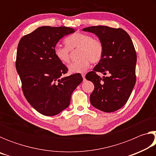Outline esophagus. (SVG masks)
Instances as JSON below:
<instances>
[{"label": "esophagus", "instance_id": "1", "mask_svg": "<svg viewBox=\"0 0 156 156\" xmlns=\"http://www.w3.org/2000/svg\"><path fill=\"white\" fill-rule=\"evenodd\" d=\"M82 76H83V80H85V74H84V73H83V74H82Z\"/></svg>", "mask_w": 156, "mask_h": 156}]
</instances>
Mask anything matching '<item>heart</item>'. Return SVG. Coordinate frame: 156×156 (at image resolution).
<instances>
[{"label":"heart","instance_id":"obj_1","mask_svg":"<svg viewBox=\"0 0 156 156\" xmlns=\"http://www.w3.org/2000/svg\"><path fill=\"white\" fill-rule=\"evenodd\" d=\"M67 47L57 44L54 49L56 58L63 64H67L70 60V51L77 49L78 60L69 65L72 73H83L89 68L90 62L98 63L103 55V45L97 39L92 38L88 34L76 32L67 37L65 40Z\"/></svg>","mask_w":156,"mask_h":156}]
</instances>
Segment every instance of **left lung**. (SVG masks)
Instances as JSON below:
<instances>
[{"label": "left lung", "instance_id": "obj_1", "mask_svg": "<svg viewBox=\"0 0 156 156\" xmlns=\"http://www.w3.org/2000/svg\"><path fill=\"white\" fill-rule=\"evenodd\" d=\"M83 30L96 34L104 49L102 59L85 76L94 84L90 102L104 112H115L126 104L136 84L137 56L133 42L121 28L99 25ZM97 72L109 76L101 78Z\"/></svg>", "mask_w": 156, "mask_h": 156}]
</instances>
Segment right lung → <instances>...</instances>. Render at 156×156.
<instances>
[{
    "label": "right lung",
    "instance_id": "add662e5",
    "mask_svg": "<svg viewBox=\"0 0 156 156\" xmlns=\"http://www.w3.org/2000/svg\"><path fill=\"white\" fill-rule=\"evenodd\" d=\"M75 30L43 26L27 34L18 45L16 68L25 98L41 114H58L70 104L73 91L83 81L80 73L64 77L67 67L54 55L58 42Z\"/></svg>",
    "mask_w": 156,
    "mask_h": 156
}]
</instances>
